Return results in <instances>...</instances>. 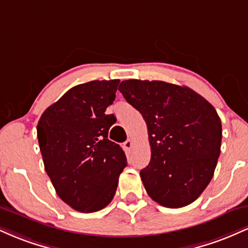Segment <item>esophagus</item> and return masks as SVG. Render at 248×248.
I'll return each instance as SVG.
<instances>
[{"instance_id":"obj_1","label":"esophagus","mask_w":248,"mask_h":248,"mask_svg":"<svg viewBox=\"0 0 248 248\" xmlns=\"http://www.w3.org/2000/svg\"><path fill=\"white\" fill-rule=\"evenodd\" d=\"M124 147L126 148L127 150H130L133 148V140L132 139H128V140L124 143Z\"/></svg>"}]
</instances>
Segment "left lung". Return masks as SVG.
<instances>
[{
  "label": "left lung",
  "mask_w": 248,
  "mask_h": 248,
  "mask_svg": "<svg viewBox=\"0 0 248 248\" xmlns=\"http://www.w3.org/2000/svg\"><path fill=\"white\" fill-rule=\"evenodd\" d=\"M119 91L147 124L152 156L140 171L147 193L170 209L191 204L212 179L220 155L215 107L191 88L166 81L129 79Z\"/></svg>",
  "instance_id": "left-lung-1"
}]
</instances>
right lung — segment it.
<instances>
[{
  "label": "right lung",
  "mask_w": 248,
  "mask_h": 248,
  "mask_svg": "<svg viewBox=\"0 0 248 248\" xmlns=\"http://www.w3.org/2000/svg\"><path fill=\"white\" fill-rule=\"evenodd\" d=\"M120 80H93L70 88L45 109L37 138L45 171L57 195L72 209L96 212L112 202L127 167L122 148L108 140L115 124L105 114Z\"/></svg>",
  "instance_id": "right-lung-1"
}]
</instances>
